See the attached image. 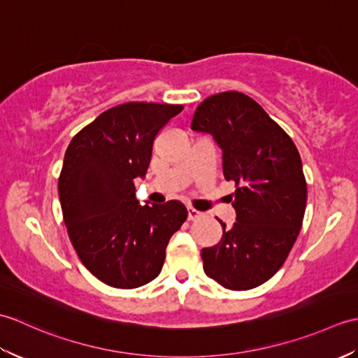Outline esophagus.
Returning <instances> with one entry per match:
<instances>
[{"label":"esophagus","mask_w":358,"mask_h":358,"mask_svg":"<svg viewBox=\"0 0 358 358\" xmlns=\"http://www.w3.org/2000/svg\"><path fill=\"white\" fill-rule=\"evenodd\" d=\"M203 217V212L196 210L194 208H187V220H191V222H194V220H200Z\"/></svg>","instance_id":"1"}]
</instances>
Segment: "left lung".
<instances>
[{"instance_id":"obj_1","label":"left lung","mask_w":358,"mask_h":358,"mask_svg":"<svg viewBox=\"0 0 358 358\" xmlns=\"http://www.w3.org/2000/svg\"><path fill=\"white\" fill-rule=\"evenodd\" d=\"M191 129L210 135L223 152L235 223H222L218 245L201 249L206 275L232 291L263 285L275 273L301 229L308 187L299 150L289 135L245 94L206 98Z\"/></svg>"}]
</instances>
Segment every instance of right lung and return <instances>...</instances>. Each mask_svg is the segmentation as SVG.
Wrapping results in <instances>:
<instances>
[{
	"mask_svg": "<svg viewBox=\"0 0 358 358\" xmlns=\"http://www.w3.org/2000/svg\"><path fill=\"white\" fill-rule=\"evenodd\" d=\"M183 106L126 103L73 136L58 195L81 263L103 283L134 289L158 277L166 246L187 218L181 201L140 206L135 178L146 177L154 140Z\"/></svg>",
	"mask_w": 358,
	"mask_h": 358,
	"instance_id": "right-lung-1",
	"label": "right lung"
}]
</instances>
